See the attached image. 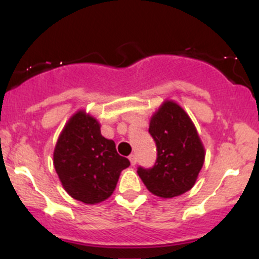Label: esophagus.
I'll return each mask as SVG.
<instances>
[{"mask_svg": "<svg viewBox=\"0 0 259 259\" xmlns=\"http://www.w3.org/2000/svg\"><path fill=\"white\" fill-rule=\"evenodd\" d=\"M129 160L130 163H132V165H135V164H137V155H135V154H130Z\"/></svg>", "mask_w": 259, "mask_h": 259, "instance_id": "obj_1", "label": "esophagus"}]
</instances>
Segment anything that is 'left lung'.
<instances>
[{
  "label": "left lung",
  "instance_id": "1",
  "mask_svg": "<svg viewBox=\"0 0 259 259\" xmlns=\"http://www.w3.org/2000/svg\"><path fill=\"white\" fill-rule=\"evenodd\" d=\"M149 133L155 140L158 158L153 168L138 169L149 192L173 198L192 189L205 150L189 115L176 101L165 100L150 117Z\"/></svg>",
  "mask_w": 259,
  "mask_h": 259
}]
</instances>
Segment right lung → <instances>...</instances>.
Wrapping results in <instances>:
<instances>
[{"mask_svg": "<svg viewBox=\"0 0 259 259\" xmlns=\"http://www.w3.org/2000/svg\"><path fill=\"white\" fill-rule=\"evenodd\" d=\"M130 161L101 135L100 122L85 110L75 113L59 135L54 166L67 194L85 204L108 199Z\"/></svg>", "mask_w": 259, "mask_h": 259, "instance_id": "right-lung-1", "label": "right lung"}]
</instances>
